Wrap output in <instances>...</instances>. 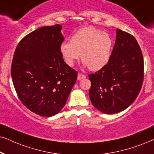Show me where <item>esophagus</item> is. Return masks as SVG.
Masks as SVG:
<instances>
[{"instance_id": "1", "label": "esophagus", "mask_w": 154, "mask_h": 154, "mask_svg": "<svg viewBox=\"0 0 154 154\" xmlns=\"http://www.w3.org/2000/svg\"><path fill=\"white\" fill-rule=\"evenodd\" d=\"M85 78H86V75H83V74L82 73L78 74V76H77V79H78V80H81V79H85Z\"/></svg>"}]
</instances>
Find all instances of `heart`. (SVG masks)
I'll list each match as a JSON object with an SVG mask.
<instances>
[{
  "instance_id": "1",
  "label": "heart",
  "mask_w": 154,
  "mask_h": 154,
  "mask_svg": "<svg viewBox=\"0 0 154 154\" xmlns=\"http://www.w3.org/2000/svg\"><path fill=\"white\" fill-rule=\"evenodd\" d=\"M113 40L107 32L93 26L79 29L72 36L70 42H63L60 52L66 63L72 67L79 58L91 71L100 70L109 61Z\"/></svg>"
}]
</instances>
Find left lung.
<instances>
[{
  "label": "left lung",
  "instance_id": "1",
  "mask_svg": "<svg viewBox=\"0 0 154 154\" xmlns=\"http://www.w3.org/2000/svg\"><path fill=\"white\" fill-rule=\"evenodd\" d=\"M143 69V54L137 40L117 29L109 61L100 70L89 75L91 104L107 114L125 109L141 91Z\"/></svg>",
  "mask_w": 154,
  "mask_h": 154
}]
</instances>
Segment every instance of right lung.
Returning a JSON list of instances; mask_svg holds the SVG:
<instances>
[{"label": "right lung", "instance_id": "1", "mask_svg": "<svg viewBox=\"0 0 154 154\" xmlns=\"http://www.w3.org/2000/svg\"><path fill=\"white\" fill-rule=\"evenodd\" d=\"M62 25L45 26L19 42L13 54L11 76L17 97L40 116L57 114L67 102L77 72L64 61L60 45Z\"/></svg>", "mask_w": 154, "mask_h": 154}]
</instances>
